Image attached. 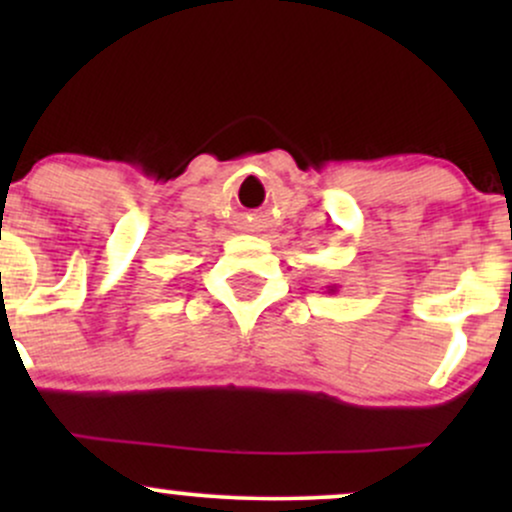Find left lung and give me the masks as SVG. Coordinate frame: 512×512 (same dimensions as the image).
<instances>
[{
    "label": "left lung",
    "instance_id": "obj_1",
    "mask_svg": "<svg viewBox=\"0 0 512 512\" xmlns=\"http://www.w3.org/2000/svg\"><path fill=\"white\" fill-rule=\"evenodd\" d=\"M337 291V286H327V293H334Z\"/></svg>",
    "mask_w": 512,
    "mask_h": 512
}]
</instances>
